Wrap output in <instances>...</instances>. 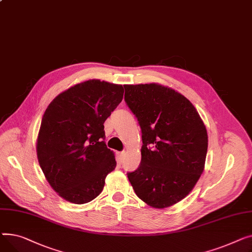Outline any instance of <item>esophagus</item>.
<instances>
[{"mask_svg":"<svg viewBox=\"0 0 252 252\" xmlns=\"http://www.w3.org/2000/svg\"><path fill=\"white\" fill-rule=\"evenodd\" d=\"M124 155H125V152H124V151H123V152H120V153H118V158H119V159H120V160H121V159H123Z\"/></svg>","mask_w":252,"mask_h":252,"instance_id":"34e87169","label":"esophagus"}]
</instances>
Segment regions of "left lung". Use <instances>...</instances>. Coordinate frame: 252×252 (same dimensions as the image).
Here are the masks:
<instances>
[{"mask_svg": "<svg viewBox=\"0 0 252 252\" xmlns=\"http://www.w3.org/2000/svg\"><path fill=\"white\" fill-rule=\"evenodd\" d=\"M125 101L142 133L141 161L128 179L156 209L182 200L204 169L208 132L189 99L158 83L124 85Z\"/></svg>", "mask_w": 252, "mask_h": 252, "instance_id": "left-lung-1", "label": "left lung"}]
</instances>
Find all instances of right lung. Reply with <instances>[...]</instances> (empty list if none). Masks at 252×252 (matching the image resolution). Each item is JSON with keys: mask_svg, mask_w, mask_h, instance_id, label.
<instances>
[{"mask_svg": "<svg viewBox=\"0 0 252 252\" xmlns=\"http://www.w3.org/2000/svg\"><path fill=\"white\" fill-rule=\"evenodd\" d=\"M124 88L98 79L57 95L41 119L36 141L39 166L52 188L67 201L90 202L116 168L103 123L122 101Z\"/></svg>", "mask_w": 252, "mask_h": 252, "instance_id": "right-lung-1", "label": "right lung"}]
</instances>
